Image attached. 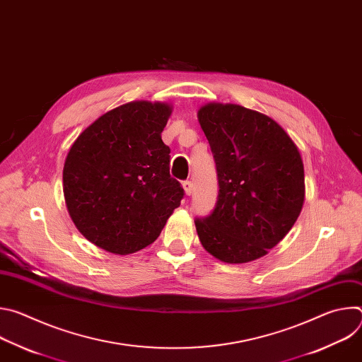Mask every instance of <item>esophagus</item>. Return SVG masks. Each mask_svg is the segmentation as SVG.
<instances>
[{"label": "esophagus", "instance_id": "34e87169", "mask_svg": "<svg viewBox=\"0 0 362 362\" xmlns=\"http://www.w3.org/2000/svg\"><path fill=\"white\" fill-rule=\"evenodd\" d=\"M183 189H185V193L187 196H190L193 193V183L190 180H185L183 182Z\"/></svg>", "mask_w": 362, "mask_h": 362}]
</instances>
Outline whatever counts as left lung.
Masks as SVG:
<instances>
[{"label":"left lung","mask_w":362,"mask_h":362,"mask_svg":"<svg viewBox=\"0 0 362 362\" xmlns=\"http://www.w3.org/2000/svg\"><path fill=\"white\" fill-rule=\"evenodd\" d=\"M199 123L216 165L218 200L196 218L203 247L222 262L267 255L296 222L305 197L300 154L272 119L236 105L211 103Z\"/></svg>","instance_id":"obj_1"}]
</instances>
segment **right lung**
<instances>
[{"mask_svg":"<svg viewBox=\"0 0 362 362\" xmlns=\"http://www.w3.org/2000/svg\"><path fill=\"white\" fill-rule=\"evenodd\" d=\"M170 107L133 101L88 126L71 146L63 170L69 214L91 243L127 255L153 243L185 190L170 176L162 140Z\"/></svg>","mask_w":362,"mask_h":362,"instance_id":"obj_1","label":"right lung"}]
</instances>
